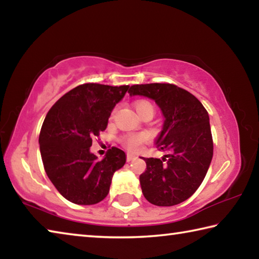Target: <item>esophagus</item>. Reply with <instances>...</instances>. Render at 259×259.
<instances>
[{"label": "esophagus", "instance_id": "1", "mask_svg": "<svg viewBox=\"0 0 259 259\" xmlns=\"http://www.w3.org/2000/svg\"><path fill=\"white\" fill-rule=\"evenodd\" d=\"M135 159H136L135 155H133V154H126V161H128V162L134 161Z\"/></svg>", "mask_w": 259, "mask_h": 259}]
</instances>
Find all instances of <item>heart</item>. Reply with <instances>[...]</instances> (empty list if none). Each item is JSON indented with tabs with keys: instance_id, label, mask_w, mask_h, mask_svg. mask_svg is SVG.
Here are the masks:
<instances>
[{
	"instance_id": "obj_1",
	"label": "heart",
	"mask_w": 259,
	"mask_h": 259,
	"mask_svg": "<svg viewBox=\"0 0 259 259\" xmlns=\"http://www.w3.org/2000/svg\"><path fill=\"white\" fill-rule=\"evenodd\" d=\"M136 111L139 114V115H143L146 112H153L154 113V107L153 105L147 102V100H139V102L136 103ZM147 140V137L145 135H133V136H126L122 142L128 148L130 152H138L142 150L143 144Z\"/></svg>"
}]
</instances>
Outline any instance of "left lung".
Segmentation results:
<instances>
[{"instance_id": "1", "label": "left lung", "mask_w": 259, "mask_h": 259, "mask_svg": "<svg viewBox=\"0 0 259 259\" xmlns=\"http://www.w3.org/2000/svg\"><path fill=\"white\" fill-rule=\"evenodd\" d=\"M128 93L154 100L164 117L155 145L169 154L162 159L144 157L146 170L139 176L143 194L159 207L182 203L198 190L211 163L208 112L192 94L169 83L136 84Z\"/></svg>"}]
</instances>
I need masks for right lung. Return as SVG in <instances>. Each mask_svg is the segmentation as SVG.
Masks as SVG:
<instances>
[{"instance_id": "right-lung-1", "label": "right lung", "mask_w": 259, "mask_h": 259, "mask_svg": "<svg viewBox=\"0 0 259 259\" xmlns=\"http://www.w3.org/2000/svg\"><path fill=\"white\" fill-rule=\"evenodd\" d=\"M128 89L85 83L65 94L47 114L38 138L43 165L58 192L73 203L90 205L104 200L114 172L125 163L120 148H109L99 160L90 147Z\"/></svg>"}]
</instances>
